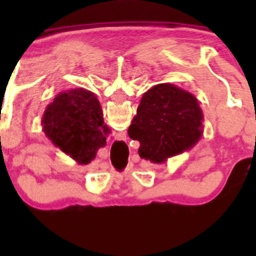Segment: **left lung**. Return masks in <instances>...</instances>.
I'll list each match as a JSON object with an SVG mask.
<instances>
[{
    "label": "left lung",
    "mask_w": 256,
    "mask_h": 256,
    "mask_svg": "<svg viewBox=\"0 0 256 256\" xmlns=\"http://www.w3.org/2000/svg\"><path fill=\"white\" fill-rule=\"evenodd\" d=\"M202 120L204 114L194 94L160 83L144 94L128 134L140 142L142 159L162 164L200 141Z\"/></svg>",
    "instance_id": "obj_1"
}]
</instances>
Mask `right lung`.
Instances as JSON below:
<instances>
[{"mask_svg": "<svg viewBox=\"0 0 256 256\" xmlns=\"http://www.w3.org/2000/svg\"><path fill=\"white\" fill-rule=\"evenodd\" d=\"M44 134L78 164H88L106 144L110 133L100 102L92 92L74 88L60 92L42 118Z\"/></svg>", "mask_w": 256, "mask_h": 256, "instance_id": "obj_1", "label": "right lung"}]
</instances>
